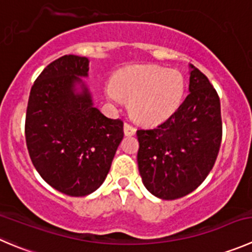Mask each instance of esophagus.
Listing matches in <instances>:
<instances>
[{"instance_id":"obj_1","label":"esophagus","mask_w":252,"mask_h":252,"mask_svg":"<svg viewBox=\"0 0 252 252\" xmlns=\"http://www.w3.org/2000/svg\"><path fill=\"white\" fill-rule=\"evenodd\" d=\"M135 131H136V129L134 128V126H131V124L124 123V134H126V136L134 135V134H135Z\"/></svg>"}]
</instances>
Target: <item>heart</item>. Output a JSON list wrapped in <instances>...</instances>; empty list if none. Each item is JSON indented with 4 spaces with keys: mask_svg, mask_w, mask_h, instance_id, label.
Wrapping results in <instances>:
<instances>
[{
    "mask_svg": "<svg viewBox=\"0 0 252 252\" xmlns=\"http://www.w3.org/2000/svg\"><path fill=\"white\" fill-rule=\"evenodd\" d=\"M106 92L112 101L130 102V113L139 123L156 126L167 121L181 106L185 80L176 70L136 65L117 72Z\"/></svg>",
    "mask_w": 252,
    "mask_h": 252,
    "instance_id": "b5f03b06",
    "label": "heart"
}]
</instances>
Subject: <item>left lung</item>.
Here are the masks:
<instances>
[{"instance_id": "left-lung-1", "label": "left lung", "mask_w": 252, "mask_h": 252, "mask_svg": "<svg viewBox=\"0 0 252 252\" xmlns=\"http://www.w3.org/2000/svg\"><path fill=\"white\" fill-rule=\"evenodd\" d=\"M223 135L220 99L208 77L191 65L189 94L154 129H139L138 167L144 186L161 199L194 191L216 163Z\"/></svg>"}]
</instances>
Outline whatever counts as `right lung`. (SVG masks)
I'll return each mask as SVG.
<instances>
[{"mask_svg": "<svg viewBox=\"0 0 252 252\" xmlns=\"http://www.w3.org/2000/svg\"><path fill=\"white\" fill-rule=\"evenodd\" d=\"M89 59L64 55L48 65L32 86L26 114V143L34 167L61 193L84 197L103 183L123 139V121L94 107L79 76ZM83 92L74 94V84Z\"/></svg>", "mask_w": 252, "mask_h": 252, "instance_id": "obj_1", "label": "right lung"}]
</instances>
